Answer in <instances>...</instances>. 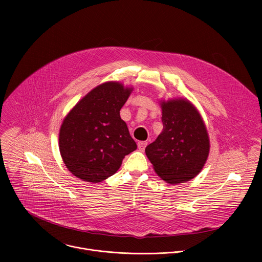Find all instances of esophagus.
<instances>
[{
    "mask_svg": "<svg viewBox=\"0 0 262 262\" xmlns=\"http://www.w3.org/2000/svg\"><path fill=\"white\" fill-rule=\"evenodd\" d=\"M146 146H147V142H146V141H140V142H138V148L140 149L141 151L144 150Z\"/></svg>",
    "mask_w": 262,
    "mask_h": 262,
    "instance_id": "34e87169",
    "label": "esophagus"
}]
</instances>
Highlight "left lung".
Returning <instances> with one entry per match:
<instances>
[{
	"mask_svg": "<svg viewBox=\"0 0 262 262\" xmlns=\"http://www.w3.org/2000/svg\"><path fill=\"white\" fill-rule=\"evenodd\" d=\"M163 132L145 152L156 173L171 184L189 181L202 170L209 154L206 126L188 99L162 101Z\"/></svg>",
	"mask_w": 262,
	"mask_h": 262,
	"instance_id": "obj_1",
	"label": "left lung"
}]
</instances>
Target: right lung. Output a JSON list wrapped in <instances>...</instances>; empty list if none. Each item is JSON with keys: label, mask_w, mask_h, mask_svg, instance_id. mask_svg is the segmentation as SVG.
Segmentation results:
<instances>
[{"label": "right lung", "mask_w": 262, "mask_h": 262, "mask_svg": "<svg viewBox=\"0 0 262 262\" xmlns=\"http://www.w3.org/2000/svg\"><path fill=\"white\" fill-rule=\"evenodd\" d=\"M133 88L106 82L85 95L67 114L59 133V149L76 177L98 183L115 174L125 156L137 149L120 110Z\"/></svg>", "instance_id": "1"}]
</instances>
